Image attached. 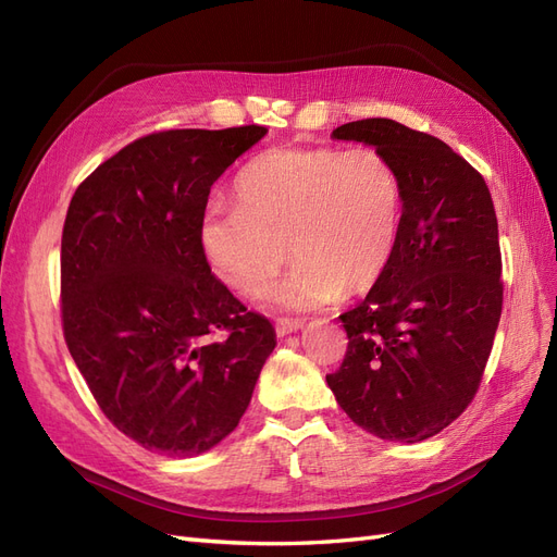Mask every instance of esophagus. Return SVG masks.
<instances>
[{"label": "esophagus", "mask_w": 557, "mask_h": 557, "mask_svg": "<svg viewBox=\"0 0 557 557\" xmlns=\"http://www.w3.org/2000/svg\"><path fill=\"white\" fill-rule=\"evenodd\" d=\"M301 327H305V320H301V318H278V320H276V334H278V336L297 332V330H301Z\"/></svg>", "instance_id": "obj_1"}]
</instances>
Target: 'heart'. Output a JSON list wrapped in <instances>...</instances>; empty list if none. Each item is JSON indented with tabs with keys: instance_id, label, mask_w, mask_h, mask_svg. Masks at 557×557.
Here are the masks:
<instances>
[{
	"instance_id": "obj_1",
	"label": "heart",
	"mask_w": 557,
	"mask_h": 557,
	"mask_svg": "<svg viewBox=\"0 0 557 557\" xmlns=\"http://www.w3.org/2000/svg\"><path fill=\"white\" fill-rule=\"evenodd\" d=\"M237 207L201 215V250L225 285L260 297L290 256L297 260L274 305L325 307L372 290L401 232V181L372 146H285L250 160L234 181Z\"/></svg>"
}]
</instances>
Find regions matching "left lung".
Returning a JSON list of instances; mask_svg holds the SVG:
<instances>
[{"instance_id": "8db88e82", "label": "left lung", "mask_w": 557, "mask_h": 557, "mask_svg": "<svg viewBox=\"0 0 557 557\" xmlns=\"http://www.w3.org/2000/svg\"><path fill=\"white\" fill-rule=\"evenodd\" d=\"M332 137L381 150L404 207L391 267L339 315L348 348L327 385L369 434L423 442L469 407L493 350L504 299L493 197L450 146L391 117L346 123Z\"/></svg>"}]
</instances>
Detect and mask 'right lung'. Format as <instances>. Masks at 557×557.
I'll return each instance as SVG.
<instances>
[{
	"label": "right lung",
	"instance_id": "right-lung-1",
	"mask_svg": "<svg viewBox=\"0 0 557 557\" xmlns=\"http://www.w3.org/2000/svg\"><path fill=\"white\" fill-rule=\"evenodd\" d=\"M264 134L153 132L99 164L66 209L64 342L99 409L146 450L188 458L223 442L276 346L199 244L211 185Z\"/></svg>",
	"mask_w": 557,
	"mask_h": 557
}]
</instances>
